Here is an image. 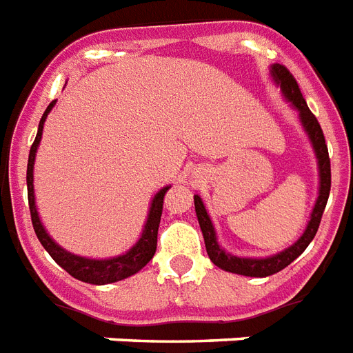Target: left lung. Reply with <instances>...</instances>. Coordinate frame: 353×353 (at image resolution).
Here are the masks:
<instances>
[{
	"instance_id": "1",
	"label": "left lung",
	"mask_w": 353,
	"mask_h": 353,
	"mask_svg": "<svg viewBox=\"0 0 353 353\" xmlns=\"http://www.w3.org/2000/svg\"><path fill=\"white\" fill-rule=\"evenodd\" d=\"M270 72L272 77H274V81L281 87L283 96L292 103V107L299 112L301 125H303L305 132L308 134V139H310L312 147H314V152H316L317 157V167H319V196H317L316 206H314V210H312L310 221L306 225V230L303 232V236H301L294 245L288 246L286 250L276 254V256L265 257V259L232 256V254H226L221 246L217 245L216 230H214V225H212L210 217L206 214V208L205 205H203L201 197L194 196L197 221H199V226H201L203 237H205L206 254H208L212 263L226 272L248 277H266L272 276V274H277V272L286 268L292 261L297 259V257L306 250V246L310 245L312 239H314L317 234L321 217H323L326 201H328V196H330L332 185L330 157H328V147H326L325 143V134L321 130V125L319 121H317V117L312 114L308 105H306L305 97L301 94L299 85H297L296 81V77L292 76L290 70H288L285 65H279V63L272 65Z\"/></svg>"
}]
</instances>
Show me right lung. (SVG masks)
Returning <instances> with one entry per match:
<instances>
[{
    "instance_id": "add662e5",
    "label": "right lung",
    "mask_w": 353,
    "mask_h": 353,
    "mask_svg": "<svg viewBox=\"0 0 353 353\" xmlns=\"http://www.w3.org/2000/svg\"><path fill=\"white\" fill-rule=\"evenodd\" d=\"M56 101H52L47 107L45 114L41 116L39 127H37L36 139H34L32 147H30V154H28V165H27V188H28V208H30V217H32V226L36 232L37 239L43 245V248L50 254L57 265L65 268L76 279L83 281V283H90V285H108V283H116V281L127 279V277L134 276L141 270L143 266L147 265L148 261L154 257L157 248V228H159V221H161L163 214V201H165V194L170 186H163L161 190L157 192L154 199H152L150 210H148L147 223L143 228V234L139 237V241L132 246L127 254L117 257H110V259H87V257L74 256L70 252L54 243V239L47 234V230L43 228V223L39 221V214L36 210V197H34V161H36V152L39 147L43 134V123L47 119L48 112L52 110Z\"/></svg>"
}]
</instances>
